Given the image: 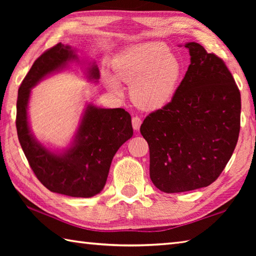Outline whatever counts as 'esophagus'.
<instances>
[{"label": "esophagus", "mask_w": 256, "mask_h": 256, "mask_svg": "<svg viewBox=\"0 0 256 256\" xmlns=\"http://www.w3.org/2000/svg\"><path fill=\"white\" fill-rule=\"evenodd\" d=\"M140 123H142V120H140V116H135L132 118V124H133V128L134 130H136V131H138V130L140 128Z\"/></svg>", "instance_id": "obj_1"}]
</instances>
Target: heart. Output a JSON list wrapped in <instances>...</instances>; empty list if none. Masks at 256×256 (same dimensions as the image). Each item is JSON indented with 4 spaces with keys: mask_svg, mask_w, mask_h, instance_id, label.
Listing matches in <instances>:
<instances>
[{
    "mask_svg": "<svg viewBox=\"0 0 256 256\" xmlns=\"http://www.w3.org/2000/svg\"><path fill=\"white\" fill-rule=\"evenodd\" d=\"M116 78L128 84L134 103L144 108H158L172 99L182 78L179 59L164 42H148L124 50L113 62ZM108 84L118 91L116 80Z\"/></svg>",
    "mask_w": 256,
    "mask_h": 256,
    "instance_id": "1",
    "label": "heart"
}]
</instances>
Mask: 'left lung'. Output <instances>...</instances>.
<instances>
[{"instance_id":"8db88e82","label":"left lung","mask_w":256,"mask_h":256,"mask_svg":"<svg viewBox=\"0 0 256 256\" xmlns=\"http://www.w3.org/2000/svg\"><path fill=\"white\" fill-rule=\"evenodd\" d=\"M184 47L190 64L172 101L140 128L148 143L152 182L167 194L216 180L240 133L241 94L226 64L198 42Z\"/></svg>"}]
</instances>
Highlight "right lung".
<instances>
[{"label": "right lung", "mask_w": 256, "mask_h": 256, "mask_svg": "<svg viewBox=\"0 0 256 256\" xmlns=\"http://www.w3.org/2000/svg\"><path fill=\"white\" fill-rule=\"evenodd\" d=\"M77 59L74 50L62 42L44 52L32 64L18 89L16 130L28 164L44 186L52 192L89 198L104 187L113 156L128 138L133 128L124 108L86 106L74 145L62 155L52 153L32 138L27 121L30 88L46 74ZM91 79H99L96 66L89 69Z\"/></svg>", "instance_id": "right-lung-1"}]
</instances>
